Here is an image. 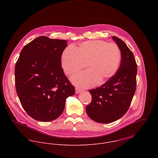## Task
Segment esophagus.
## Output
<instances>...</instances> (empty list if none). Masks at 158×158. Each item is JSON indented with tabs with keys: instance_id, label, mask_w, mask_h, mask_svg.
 Instances as JSON below:
<instances>
[{
	"instance_id": "34e87169",
	"label": "esophagus",
	"mask_w": 158,
	"mask_h": 158,
	"mask_svg": "<svg viewBox=\"0 0 158 158\" xmlns=\"http://www.w3.org/2000/svg\"><path fill=\"white\" fill-rule=\"evenodd\" d=\"M81 92V89H78V88H75V93L77 94H79V93H80Z\"/></svg>"
}]
</instances>
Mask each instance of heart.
Returning <instances> with one entry per match:
<instances>
[{"instance_id": "b5f03b06", "label": "heart", "mask_w": 158, "mask_h": 158, "mask_svg": "<svg viewBox=\"0 0 158 158\" xmlns=\"http://www.w3.org/2000/svg\"><path fill=\"white\" fill-rule=\"evenodd\" d=\"M121 61V52L114 43L102 40H92L80 43L75 48L69 46L61 55V66L68 75L85 68L89 70L78 73L72 77L77 86L88 87L99 80L103 83L117 72Z\"/></svg>"}]
</instances>
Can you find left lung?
I'll list each match as a JSON object with an SVG mask.
<instances>
[{
	"instance_id": "1",
	"label": "left lung",
	"mask_w": 158,
	"mask_h": 158,
	"mask_svg": "<svg viewBox=\"0 0 158 158\" xmlns=\"http://www.w3.org/2000/svg\"><path fill=\"white\" fill-rule=\"evenodd\" d=\"M112 39L120 50L121 64L107 82L89 90L92 101L86 107L90 118L101 123H111L121 118L128 111L135 93L137 64L133 53L120 39L116 36Z\"/></svg>"
}]
</instances>
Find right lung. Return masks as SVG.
<instances>
[{
    "label": "right lung",
    "instance_id": "1",
    "mask_svg": "<svg viewBox=\"0 0 158 158\" xmlns=\"http://www.w3.org/2000/svg\"><path fill=\"white\" fill-rule=\"evenodd\" d=\"M68 41L40 36L24 46L15 66V85L23 108L40 122L56 119L75 94L61 68Z\"/></svg>",
    "mask_w": 158,
    "mask_h": 158
}]
</instances>
